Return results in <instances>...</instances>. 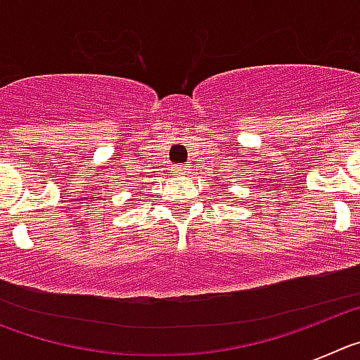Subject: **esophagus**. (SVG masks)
Segmentation results:
<instances>
[{"label":"esophagus","instance_id":"obj_1","mask_svg":"<svg viewBox=\"0 0 360 360\" xmlns=\"http://www.w3.org/2000/svg\"><path fill=\"white\" fill-rule=\"evenodd\" d=\"M174 171H176L178 174H186V173H189V169H187V165H178V167H174Z\"/></svg>","mask_w":360,"mask_h":360}]
</instances>
